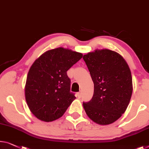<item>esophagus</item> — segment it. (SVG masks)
Returning <instances> with one entry per match:
<instances>
[{
	"label": "esophagus",
	"mask_w": 149,
	"mask_h": 149,
	"mask_svg": "<svg viewBox=\"0 0 149 149\" xmlns=\"http://www.w3.org/2000/svg\"><path fill=\"white\" fill-rule=\"evenodd\" d=\"M77 97H79V98H80L81 96V93L80 92H77Z\"/></svg>",
	"instance_id": "esophagus-1"
}]
</instances>
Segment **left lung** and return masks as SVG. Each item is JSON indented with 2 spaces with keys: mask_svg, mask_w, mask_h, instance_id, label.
<instances>
[{
  "mask_svg": "<svg viewBox=\"0 0 149 149\" xmlns=\"http://www.w3.org/2000/svg\"><path fill=\"white\" fill-rule=\"evenodd\" d=\"M83 59L94 84V95L84 108L91 120L101 125L117 120L125 112L132 93L130 68L118 53L96 50Z\"/></svg>",
  "mask_w": 149,
  "mask_h": 149,
  "instance_id": "1",
  "label": "left lung"
}]
</instances>
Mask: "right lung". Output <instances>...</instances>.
<instances>
[{"label":"right lung","instance_id":"add662e5","mask_svg":"<svg viewBox=\"0 0 149 149\" xmlns=\"http://www.w3.org/2000/svg\"><path fill=\"white\" fill-rule=\"evenodd\" d=\"M82 56L80 53L59 47L44 53L33 63L25 93L29 108L37 118L45 122L59 118L75 99L70 92L67 71Z\"/></svg>","mask_w":149,"mask_h":149}]
</instances>
